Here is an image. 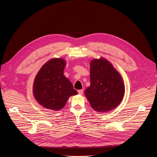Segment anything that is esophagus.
Instances as JSON below:
<instances>
[{"instance_id": "34e87169", "label": "esophagus", "mask_w": 157, "mask_h": 157, "mask_svg": "<svg viewBox=\"0 0 157 157\" xmlns=\"http://www.w3.org/2000/svg\"><path fill=\"white\" fill-rule=\"evenodd\" d=\"M78 92L79 94L82 95V93H83V90H82V89H80V90H78Z\"/></svg>"}]
</instances>
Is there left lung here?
<instances>
[{
	"label": "left lung",
	"mask_w": 157,
	"mask_h": 157,
	"mask_svg": "<svg viewBox=\"0 0 157 157\" xmlns=\"http://www.w3.org/2000/svg\"><path fill=\"white\" fill-rule=\"evenodd\" d=\"M91 84L84 91L92 108L98 113L116 109L125 94V86L120 73L107 59H93L90 62Z\"/></svg>",
	"instance_id": "8db88e82"
}]
</instances>
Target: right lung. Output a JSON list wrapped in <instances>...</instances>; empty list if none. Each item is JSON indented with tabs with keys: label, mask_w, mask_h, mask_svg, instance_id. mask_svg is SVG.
Here are the masks:
<instances>
[{
	"label": "right lung",
	"mask_w": 157,
	"mask_h": 157,
	"mask_svg": "<svg viewBox=\"0 0 157 157\" xmlns=\"http://www.w3.org/2000/svg\"><path fill=\"white\" fill-rule=\"evenodd\" d=\"M66 63L61 58H52L42 66L35 76L33 96L44 108L59 110L70 96L78 94L72 83L64 75Z\"/></svg>",
	"instance_id": "right-lung-1"
}]
</instances>
